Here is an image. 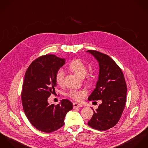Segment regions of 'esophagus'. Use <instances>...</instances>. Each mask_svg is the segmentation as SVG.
Masks as SVG:
<instances>
[{
	"label": "esophagus",
	"instance_id": "esophagus-1",
	"mask_svg": "<svg viewBox=\"0 0 148 148\" xmlns=\"http://www.w3.org/2000/svg\"><path fill=\"white\" fill-rule=\"evenodd\" d=\"M82 107V105L81 104H79V103H73L74 108H79V107Z\"/></svg>",
	"mask_w": 148,
	"mask_h": 148
}]
</instances>
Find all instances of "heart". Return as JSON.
<instances>
[{
	"mask_svg": "<svg viewBox=\"0 0 148 148\" xmlns=\"http://www.w3.org/2000/svg\"><path fill=\"white\" fill-rule=\"evenodd\" d=\"M69 69L72 70L79 77L83 78L86 76L87 69L86 65L79 59L73 60L69 65ZM56 81L57 83L62 86L64 83L65 72L63 69H60L57 70L56 74ZM86 92L84 90H71L68 93L67 95L77 101H80L86 95Z\"/></svg>",
	"mask_w": 148,
	"mask_h": 148,
	"instance_id": "1",
	"label": "heart"
}]
</instances>
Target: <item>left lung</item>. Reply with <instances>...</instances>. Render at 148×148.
Listing matches in <instances>:
<instances>
[{"label": "left lung", "instance_id": "left-lung-1", "mask_svg": "<svg viewBox=\"0 0 148 148\" xmlns=\"http://www.w3.org/2000/svg\"><path fill=\"white\" fill-rule=\"evenodd\" d=\"M98 61L99 66L98 79L95 88L88 100L102 103L88 125L99 131L108 130L118 123L125 107L127 85L123 73L115 61L108 56L95 50L86 51Z\"/></svg>", "mask_w": 148, "mask_h": 148}]
</instances>
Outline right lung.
Segmentation results:
<instances>
[{
	"instance_id": "add662e5",
	"label": "right lung",
	"mask_w": 148,
	"mask_h": 148,
	"mask_svg": "<svg viewBox=\"0 0 148 148\" xmlns=\"http://www.w3.org/2000/svg\"><path fill=\"white\" fill-rule=\"evenodd\" d=\"M65 64L64 58L46 55L35 60L25 73L21 93L23 110L32 125L40 131L50 133L62 127L66 114L73 109L67 99L56 106L48 101L55 92L56 74Z\"/></svg>"
}]
</instances>
